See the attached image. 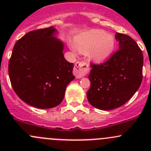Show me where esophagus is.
Segmentation results:
<instances>
[{"label": "esophagus", "instance_id": "esophagus-1", "mask_svg": "<svg viewBox=\"0 0 151 151\" xmlns=\"http://www.w3.org/2000/svg\"><path fill=\"white\" fill-rule=\"evenodd\" d=\"M88 70H89V66L88 63H83H83L77 62L74 66V74L77 78H82L88 73Z\"/></svg>", "mask_w": 151, "mask_h": 151}]
</instances>
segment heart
I'll use <instances>...</instances> for the list:
<instances>
[{"label": "heart", "instance_id": "1", "mask_svg": "<svg viewBox=\"0 0 151 151\" xmlns=\"http://www.w3.org/2000/svg\"><path fill=\"white\" fill-rule=\"evenodd\" d=\"M70 48L75 54L78 52L83 54L89 53L93 60L103 62L113 53L115 39L104 30L92 29L77 35L74 39V44L71 45Z\"/></svg>", "mask_w": 151, "mask_h": 151}]
</instances>
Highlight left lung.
Wrapping results in <instances>:
<instances>
[{"mask_svg": "<svg viewBox=\"0 0 151 151\" xmlns=\"http://www.w3.org/2000/svg\"><path fill=\"white\" fill-rule=\"evenodd\" d=\"M118 50L102 64H91L88 75L89 103L101 110L122 106L137 92L142 80L143 55L132 38L116 33Z\"/></svg>", "mask_w": 151, "mask_h": 151, "instance_id": "1", "label": "left lung"}]
</instances>
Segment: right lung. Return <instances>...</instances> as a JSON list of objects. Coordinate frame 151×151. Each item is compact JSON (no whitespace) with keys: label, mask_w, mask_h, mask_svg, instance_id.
I'll return each mask as SVG.
<instances>
[{"label":"right lung","mask_w":151,"mask_h":151,"mask_svg":"<svg viewBox=\"0 0 151 151\" xmlns=\"http://www.w3.org/2000/svg\"><path fill=\"white\" fill-rule=\"evenodd\" d=\"M58 35L53 26L29 32L16 42L9 63L17 95L39 109L60 104L67 85L75 78L74 64L65 59L64 44Z\"/></svg>","instance_id":"add662e5"}]
</instances>
